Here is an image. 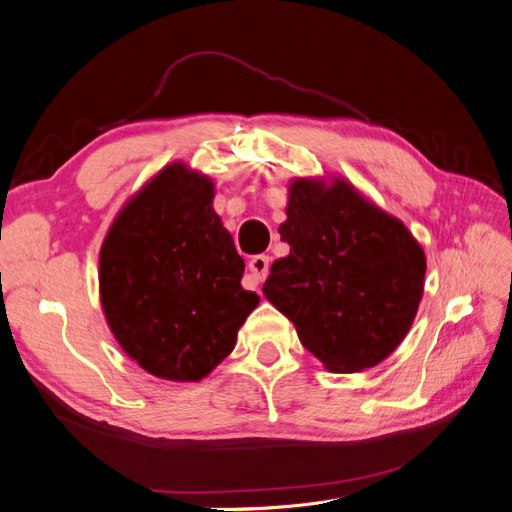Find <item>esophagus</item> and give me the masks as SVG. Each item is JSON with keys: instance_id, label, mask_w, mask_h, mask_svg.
I'll return each mask as SVG.
<instances>
[{"instance_id": "1", "label": "esophagus", "mask_w": 512, "mask_h": 512, "mask_svg": "<svg viewBox=\"0 0 512 512\" xmlns=\"http://www.w3.org/2000/svg\"><path fill=\"white\" fill-rule=\"evenodd\" d=\"M247 271H250V277L256 284L265 280L267 271H269V256H265V254L252 256V260L247 262Z\"/></svg>"}]
</instances>
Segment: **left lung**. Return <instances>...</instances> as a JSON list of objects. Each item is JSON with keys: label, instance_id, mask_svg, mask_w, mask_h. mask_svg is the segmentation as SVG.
Returning <instances> with one entry per match:
<instances>
[{"label": "left lung", "instance_id": "obj_1", "mask_svg": "<svg viewBox=\"0 0 512 512\" xmlns=\"http://www.w3.org/2000/svg\"><path fill=\"white\" fill-rule=\"evenodd\" d=\"M286 215L280 235L290 254L271 265L265 297L327 369L378 365L406 337L421 303V245L344 179L329 188L292 181Z\"/></svg>", "mask_w": 512, "mask_h": 512}]
</instances>
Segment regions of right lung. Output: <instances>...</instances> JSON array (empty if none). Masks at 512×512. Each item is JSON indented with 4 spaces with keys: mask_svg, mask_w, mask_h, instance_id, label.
<instances>
[{
    "mask_svg": "<svg viewBox=\"0 0 512 512\" xmlns=\"http://www.w3.org/2000/svg\"><path fill=\"white\" fill-rule=\"evenodd\" d=\"M211 200L207 177L170 164L121 209L100 250L108 327L130 359L164 380L205 378L258 305Z\"/></svg>",
    "mask_w": 512,
    "mask_h": 512,
    "instance_id": "obj_1",
    "label": "right lung"
}]
</instances>
